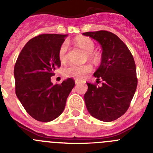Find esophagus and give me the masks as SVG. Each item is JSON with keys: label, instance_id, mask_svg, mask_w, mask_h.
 I'll use <instances>...</instances> for the list:
<instances>
[{"label": "esophagus", "instance_id": "34e87169", "mask_svg": "<svg viewBox=\"0 0 153 153\" xmlns=\"http://www.w3.org/2000/svg\"><path fill=\"white\" fill-rule=\"evenodd\" d=\"M75 83H76V84L78 85V84H79V83H80L81 82H80V81L77 80V79H76V80H75Z\"/></svg>", "mask_w": 153, "mask_h": 153}]
</instances>
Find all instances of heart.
<instances>
[{
    "label": "heart",
    "instance_id": "b5f03b06",
    "mask_svg": "<svg viewBox=\"0 0 153 153\" xmlns=\"http://www.w3.org/2000/svg\"><path fill=\"white\" fill-rule=\"evenodd\" d=\"M76 43L83 49L86 53H88V56L90 59L96 60L97 58V54L93 53L95 45L91 39L86 37V36H79L76 39ZM68 50V43L64 42L63 43L59 50V58L61 62H64L67 60V52ZM93 70L91 65H76L70 64L66 67L63 70V74L67 77H73L76 79H82L88 74H90Z\"/></svg>",
    "mask_w": 153,
    "mask_h": 153
}]
</instances>
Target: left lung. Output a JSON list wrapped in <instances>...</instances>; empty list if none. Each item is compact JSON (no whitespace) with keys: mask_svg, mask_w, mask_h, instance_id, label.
<instances>
[{"mask_svg":"<svg viewBox=\"0 0 153 153\" xmlns=\"http://www.w3.org/2000/svg\"><path fill=\"white\" fill-rule=\"evenodd\" d=\"M83 34L98 41L102 51L100 66L93 74L97 83L102 80V86L86 83V109L94 118L111 122L126 112L136 92L134 59L126 45L111 32L99 30Z\"/></svg>","mask_w":153,"mask_h":153,"instance_id":"obj_1","label":"left lung"}]
</instances>
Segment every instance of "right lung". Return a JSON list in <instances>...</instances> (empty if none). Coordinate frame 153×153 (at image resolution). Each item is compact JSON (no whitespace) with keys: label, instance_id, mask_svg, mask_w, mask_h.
<instances>
[{"label":"right lung","instance_id":"1","mask_svg":"<svg viewBox=\"0 0 153 153\" xmlns=\"http://www.w3.org/2000/svg\"><path fill=\"white\" fill-rule=\"evenodd\" d=\"M67 34L46 33L25 44L14 66L15 93L28 114L37 121L50 122L64 110L75 82L72 78L53 85L51 77L61 65L59 50Z\"/></svg>","mask_w":153,"mask_h":153}]
</instances>
